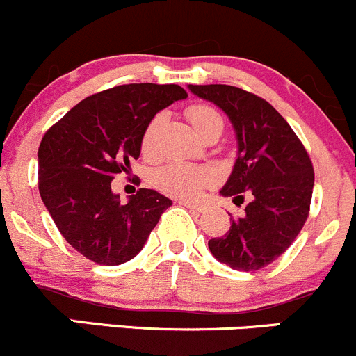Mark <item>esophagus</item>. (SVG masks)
Masks as SVG:
<instances>
[{
  "label": "esophagus",
  "mask_w": 356,
  "mask_h": 356,
  "mask_svg": "<svg viewBox=\"0 0 356 356\" xmlns=\"http://www.w3.org/2000/svg\"><path fill=\"white\" fill-rule=\"evenodd\" d=\"M181 204H182V207H186L188 209H191V211H194V213H203L204 209H207V207H204V204L191 203V201H181Z\"/></svg>",
  "instance_id": "34e87169"
}]
</instances>
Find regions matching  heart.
<instances>
[{
	"mask_svg": "<svg viewBox=\"0 0 356 356\" xmlns=\"http://www.w3.org/2000/svg\"><path fill=\"white\" fill-rule=\"evenodd\" d=\"M186 114H188L189 122L193 124L194 131H196L200 138L208 136V134H218L220 136L223 128H225L223 115L215 107L207 106V104L191 106L186 111ZM160 124H162V115H155L148 122L143 138H141V149H143L147 156L155 155ZM209 179H211V175H209V172L203 170V168L179 162L168 163V165L162 167L155 175L156 186L163 193L170 194V196L184 197V200H193V197L200 196L201 191L209 182Z\"/></svg>",
	"mask_w": 356,
	"mask_h": 356,
	"instance_id": "1",
	"label": "heart"
}]
</instances>
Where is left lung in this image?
I'll use <instances>...</instances> for the list:
<instances>
[{
    "label": "left lung",
    "mask_w": 356,
    "mask_h": 356,
    "mask_svg": "<svg viewBox=\"0 0 356 356\" xmlns=\"http://www.w3.org/2000/svg\"><path fill=\"white\" fill-rule=\"evenodd\" d=\"M230 119L237 159L220 194L234 203L249 197L244 216H230L225 237L209 252L237 271H256L278 259L309 216L314 168L304 145L280 112L254 93L230 85H189Z\"/></svg>",
    "instance_id": "left-lung-1"
}]
</instances>
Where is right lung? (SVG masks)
<instances>
[{
  "mask_svg": "<svg viewBox=\"0 0 356 356\" xmlns=\"http://www.w3.org/2000/svg\"><path fill=\"white\" fill-rule=\"evenodd\" d=\"M186 97L179 85H121L83 99L44 134L40 197L66 242L87 259L106 266L133 259L172 204L153 189L122 204L111 182L140 156L156 112Z\"/></svg>",
  "mask_w": 356,
  "mask_h": 356,
  "instance_id": "1",
  "label": "right lung"
}]
</instances>
